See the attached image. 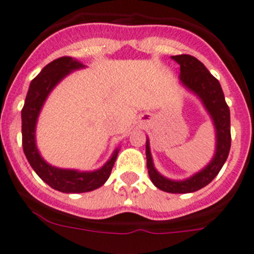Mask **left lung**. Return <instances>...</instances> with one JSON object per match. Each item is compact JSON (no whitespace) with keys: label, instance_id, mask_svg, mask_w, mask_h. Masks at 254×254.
<instances>
[{"label":"left lung","instance_id":"8db88e82","mask_svg":"<svg viewBox=\"0 0 254 254\" xmlns=\"http://www.w3.org/2000/svg\"><path fill=\"white\" fill-rule=\"evenodd\" d=\"M173 60L180 65L179 81L185 89L199 97L205 110L211 117L216 132V149L211 162L184 180H173L165 178L155 169L150 153L149 139L145 142L147 169L150 180L158 189L172 194H188L202 189L215 179L225 164L231 148L230 109L225 101L221 85L204 64L195 57L188 54L173 55Z\"/></svg>","mask_w":254,"mask_h":254}]
</instances>
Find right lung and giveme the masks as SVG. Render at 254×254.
I'll return each instance as SVG.
<instances>
[{"instance_id":"right-lung-1","label":"right lung","mask_w":254,"mask_h":254,"mask_svg":"<svg viewBox=\"0 0 254 254\" xmlns=\"http://www.w3.org/2000/svg\"><path fill=\"white\" fill-rule=\"evenodd\" d=\"M85 67L79 60L62 57L45 65L32 80L22 109V144L29 164L39 178L50 188L66 194L87 192L102 187L109 179L120 149H115L111 158L100 169L80 172L76 169H62L45 162L37 148L36 127L39 114L52 90L70 72Z\"/></svg>"}]
</instances>
